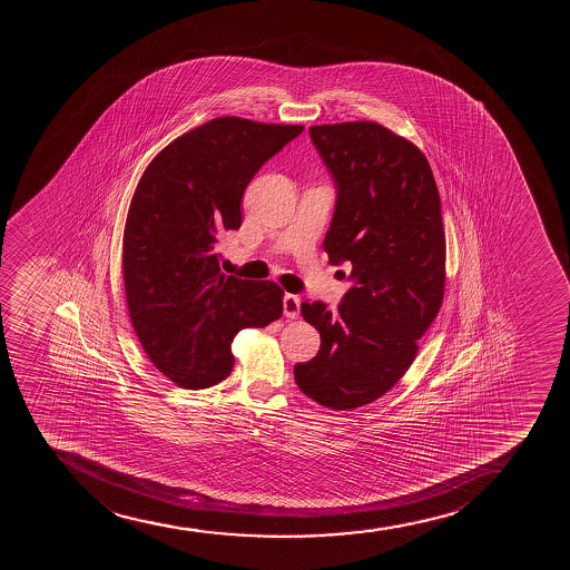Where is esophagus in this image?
<instances>
[{
	"mask_svg": "<svg viewBox=\"0 0 570 570\" xmlns=\"http://www.w3.org/2000/svg\"><path fill=\"white\" fill-rule=\"evenodd\" d=\"M283 312L291 320H295L301 314V296L285 295L283 296Z\"/></svg>",
	"mask_w": 570,
	"mask_h": 570,
	"instance_id": "obj_1",
	"label": "esophagus"
}]
</instances>
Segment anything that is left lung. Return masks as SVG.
I'll list each match as a JSON object with an SVG mask.
<instances>
[{
	"label": "left lung",
	"mask_w": 570,
	"mask_h": 570,
	"mask_svg": "<svg viewBox=\"0 0 570 570\" xmlns=\"http://www.w3.org/2000/svg\"><path fill=\"white\" fill-rule=\"evenodd\" d=\"M309 137L336 184L323 247L350 262L338 308L302 302L321 334L314 360L296 363L302 392L333 411L373 403L409 371L445 291V229L424 154L374 121L315 125Z\"/></svg>",
	"instance_id": "8db88e82"
}]
</instances>
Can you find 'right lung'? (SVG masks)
Segmentation results:
<instances>
[{
	"mask_svg": "<svg viewBox=\"0 0 570 570\" xmlns=\"http://www.w3.org/2000/svg\"><path fill=\"white\" fill-rule=\"evenodd\" d=\"M302 131L210 119L165 146L138 180L124 232L127 308L146 355L177 386L223 382L234 336L282 317L283 288L223 274L216 243L242 226L256 170Z\"/></svg>",
	"mask_w": 570,
	"mask_h": 570,
	"instance_id": "1",
	"label": "right lung"
}]
</instances>
